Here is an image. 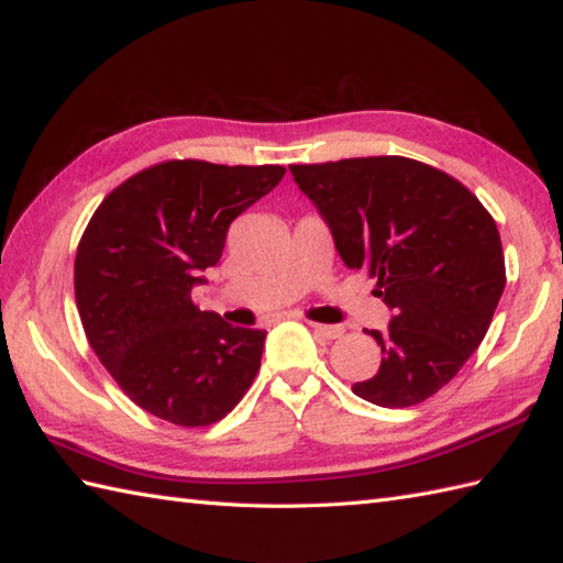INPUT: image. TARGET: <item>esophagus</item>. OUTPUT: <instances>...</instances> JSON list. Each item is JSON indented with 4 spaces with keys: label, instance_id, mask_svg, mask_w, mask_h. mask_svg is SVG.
<instances>
[{
    "label": "esophagus",
    "instance_id": "34e87169",
    "mask_svg": "<svg viewBox=\"0 0 563 563\" xmlns=\"http://www.w3.org/2000/svg\"><path fill=\"white\" fill-rule=\"evenodd\" d=\"M310 328H313L316 334L324 336V340H340V336L344 334V328H340V324H320V322H310Z\"/></svg>",
    "mask_w": 563,
    "mask_h": 563
}]
</instances>
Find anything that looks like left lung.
<instances>
[{
	"label": "left lung",
	"instance_id": "8db88e82",
	"mask_svg": "<svg viewBox=\"0 0 563 563\" xmlns=\"http://www.w3.org/2000/svg\"><path fill=\"white\" fill-rule=\"evenodd\" d=\"M349 269L393 310L368 334L380 368L352 390L378 407L419 405L451 383L489 330L506 286L496 221L465 185L405 156L289 166Z\"/></svg>",
	"mask_w": 563,
	"mask_h": 563
}]
</instances>
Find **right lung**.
<instances>
[{"label":"right lung","mask_w":563,"mask_h":563,"mask_svg":"<svg viewBox=\"0 0 563 563\" xmlns=\"http://www.w3.org/2000/svg\"><path fill=\"white\" fill-rule=\"evenodd\" d=\"M284 166L166 161L112 190L74 260L89 344L134 405L176 427H209L253 385L265 330L192 303L231 221L272 192Z\"/></svg>","instance_id":"right-lung-1"}]
</instances>
